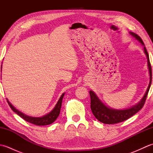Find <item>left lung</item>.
I'll list each match as a JSON object with an SVG mask.
<instances>
[{"label":"left lung","instance_id":"8db88e82","mask_svg":"<svg viewBox=\"0 0 153 153\" xmlns=\"http://www.w3.org/2000/svg\"><path fill=\"white\" fill-rule=\"evenodd\" d=\"M130 34L132 36H134V37L137 39L143 45H144L143 41L141 38L139 37L138 35L133 33V32H130ZM144 51L147 58L148 68L149 70V74H150V82H149V87L144 97H143L141 101L139 102L137 105H135L134 106L131 107L130 108L125 110L112 109L104 105V104L99 99L98 97H97L95 93L93 92L92 91H89V95L91 97V111L93 114V115L95 116V118L100 122L106 123V124H114V123H118L120 122H123L125 121V120H128V118H131V117L134 116V114H135L139 112V110L143 108V106H144L152 82L151 66L150 60H149L148 52L145 47H144Z\"/></svg>","mask_w":153,"mask_h":153}]
</instances>
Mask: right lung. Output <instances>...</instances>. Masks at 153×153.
<instances>
[{"instance_id":"add662e5","label":"right lung","mask_w":153,"mask_h":153,"mask_svg":"<svg viewBox=\"0 0 153 153\" xmlns=\"http://www.w3.org/2000/svg\"><path fill=\"white\" fill-rule=\"evenodd\" d=\"M64 95V93H63L62 95H61L60 98L59 99V100H58L56 106H55L54 109L52 110L50 113H48V114L45 115L43 117H40V118H35V117H31V116L25 115L22 112H19L17 109H16L14 107L11 105V103L8 101V99H7V102L8 103L10 107L13 111L17 114L20 116L21 118L25 120V121H27V122H30L32 123V124L37 125V126H46V125L51 124L52 123H53L55 120H56L58 116H59L60 112L61 106H62V101Z\"/></svg>"}]
</instances>
